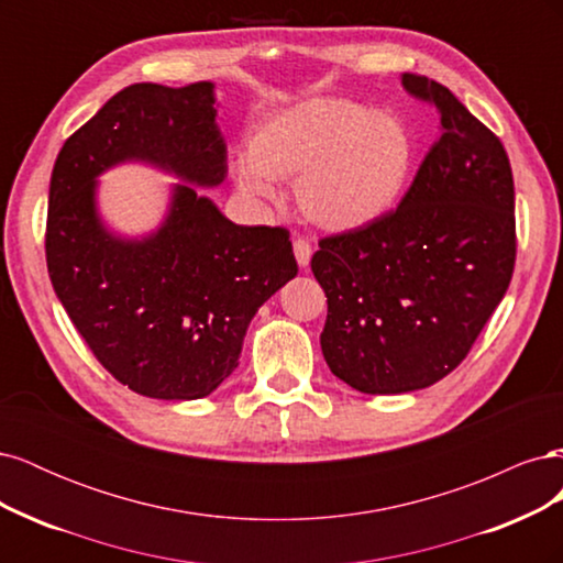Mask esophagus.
I'll return each mask as SVG.
<instances>
[{"mask_svg":"<svg viewBox=\"0 0 563 563\" xmlns=\"http://www.w3.org/2000/svg\"><path fill=\"white\" fill-rule=\"evenodd\" d=\"M294 253H296V261L300 267H308L310 258H312V244L308 240H296L294 242Z\"/></svg>","mask_w":563,"mask_h":563,"instance_id":"34e87169","label":"esophagus"}]
</instances>
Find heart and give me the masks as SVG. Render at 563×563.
Instances as JSON below:
<instances>
[{
    "instance_id": "heart-1",
    "label": "heart",
    "mask_w": 563,
    "mask_h": 563,
    "mask_svg": "<svg viewBox=\"0 0 563 563\" xmlns=\"http://www.w3.org/2000/svg\"><path fill=\"white\" fill-rule=\"evenodd\" d=\"M416 159V135L391 110L345 98H308L251 139L236 185L251 199H277V178H298V207L329 232L376 223L399 201Z\"/></svg>"
}]
</instances>
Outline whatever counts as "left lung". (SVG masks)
I'll list each match as a JSON object with an SVG mask.
<instances>
[{
  "label": "left lung",
  "instance_id": "8db88e82",
  "mask_svg": "<svg viewBox=\"0 0 563 563\" xmlns=\"http://www.w3.org/2000/svg\"><path fill=\"white\" fill-rule=\"evenodd\" d=\"M441 135L397 211L327 236L312 272L327 294L321 352L364 395L430 387L465 360L512 279L515 180L507 152L439 81L406 73Z\"/></svg>",
  "mask_w": 563,
  "mask_h": 563
}]
</instances>
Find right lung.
<instances>
[{
	"instance_id": "1",
	"label": "right lung",
	"mask_w": 563,
	"mask_h": 563,
	"mask_svg": "<svg viewBox=\"0 0 563 563\" xmlns=\"http://www.w3.org/2000/svg\"><path fill=\"white\" fill-rule=\"evenodd\" d=\"M216 87L133 84L58 152L48 185L46 265L75 329L112 376L150 399L211 395L240 366L249 323L298 275L284 228L236 225L197 191L228 176ZM147 163L184 183L143 238L112 233L97 178Z\"/></svg>"
}]
</instances>
